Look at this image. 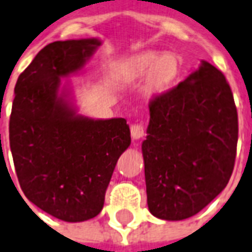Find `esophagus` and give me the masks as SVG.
Masks as SVG:
<instances>
[{
	"label": "esophagus",
	"mask_w": 252,
	"mask_h": 252,
	"mask_svg": "<svg viewBox=\"0 0 252 252\" xmlns=\"http://www.w3.org/2000/svg\"><path fill=\"white\" fill-rule=\"evenodd\" d=\"M130 134H132L133 140H140L145 136V129L141 124H133L130 126Z\"/></svg>",
	"instance_id": "obj_1"
}]
</instances>
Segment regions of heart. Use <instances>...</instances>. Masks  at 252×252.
Returning <instances> with one entry per match:
<instances>
[{
	"mask_svg": "<svg viewBox=\"0 0 252 252\" xmlns=\"http://www.w3.org/2000/svg\"><path fill=\"white\" fill-rule=\"evenodd\" d=\"M180 63L178 58L173 54L144 53L133 58L123 67L122 75L128 79L145 80V92L149 95H156L165 91L177 78Z\"/></svg>",
	"mask_w": 252,
	"mask_h": 252,
	"instance_id": "heart-1",
	"label": "heart"
}]
</instances>
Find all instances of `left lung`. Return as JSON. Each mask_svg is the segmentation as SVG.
Instances as JSON below:
<instances>
[{
	"label": "left lung",
	"mask_w": 252,
	"mask_h": 252,
	"mask_svg": "<svg viewBox=\"0 0 252 252\" xmlns=\"http://www.w3.org/2000/svg\"><path fill=\"white\" fill-rule=\"evenodd\" d=\"M141 144L148 209L156 218L195 216L226 188L235 162L238 113L218 68L197 70L149 104Z\"/></svg>",
	"instance_id": "left-lung-1"
}]
</instances>
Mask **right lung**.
<instances>
[{"mask_svg":"<svg viewBox=\"0 0 252 252\" xmlns=\"http://www.w3.org/2000/svg\"><path fill=\"white\" fill-rule=\"evenodd\" d=\"M101 45L99 38L50 43L19 75L9 139L26 198L64 222H83L103 209L119 157L130 145L123 118L80 115L70 80Z\"/></svg>","mask_w":252,"mask_h":252,"instance_id":"add662e5","label":"right lung"}]
</instances>
